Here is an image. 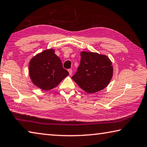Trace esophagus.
<instances>
[{
    "label": "esophagus",
    "instance_id": "34e87169",
    "mask_svg": "<svg viewBox=\"0 0 147 147\" xmlns=\"http://www.w3.org/2000/svg\"><path fill=\"white\" fill-rule=\"evenodd\" d=\"M68 71H69L70 75H71L72 73H73V70H72L71 69H69L68 70Z\"/></svg>",
    "mask_w": 147,
    "mask_h": 147
}]
</instances>
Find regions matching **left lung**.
Returning a JSON list of instances; mask_svg holds the SVG:
<instances>
[{"mask_svg": "<svg viewBox=\"0 0 147 147\" xmlns=\"http://www.w3.org/2000/svg\"><path fill=\"white\" fill-rule=\"evenodd\" d=\"M80 63L73 80L89 94L106 88L113 76V68L106 55L94 52L80 53Z\"/></svg>", "mask_w": 147, "mask_h": 147, "instance_id": "1", "label": "left lung"}]
</instances>
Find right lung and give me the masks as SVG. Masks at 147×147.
<instances>
[{
	"label": "right lung",
	"instance_id": "add662e5",
	"mask_svg": "<svg viewBox=\"0 0 147 147\" xmlns=\"http://www.w3.org/2000/svg\"><path fill=\"white\" fill-rule=\"evenodd\" d=\"M29 69L32 82L46 91L56 87L69 74L52 49L44 51L32 57Z\"/></svg>",
	"mask_w": 147,
	"mask_h": 147
}]
</instances>
